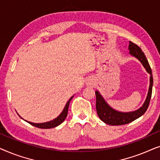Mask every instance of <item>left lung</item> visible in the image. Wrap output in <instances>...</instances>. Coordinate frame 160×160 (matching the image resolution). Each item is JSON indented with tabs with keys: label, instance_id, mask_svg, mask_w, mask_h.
Segmentation results:
<instances>
[{
	"label": "left lung",
	"instance_id": "left-lung-1",
	"mask_svg": "<svg viewBox=\"0 0 160 160\" xmlns=\"http://www.w3.org/2000/svg\"><path fill=\"white\" fill-rule=\"evenodd\" d=\"M129 50L130 53L132 56L138 59L141 61V62L143 64V67L145 68L146 71L150 74V85L149 89H148V92L147 98L145 102H144L143 106L141 107L137 111H132V112H119L111 108L106 102L105 101L103 98L100 95V92L98 91H95L96 95V109H97V113L98 117L102 122L107 124L110 125H122V124H126L130 123L135 120L138 118L141 117L144 113L147 110L151 98H152V86H153V76L152 71L151 69V67L148 62L146 59L145 54L141 48L135 43L130 41L129 44Z\"/></svg>",
	"mask_w": 160,
	"mask_h": 160
}]
</instances>
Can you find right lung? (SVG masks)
<instances>
[{
  "label": "right lung",
  "mask_w": 160,
  "mask_h": 160,
  "mask_svg": "<svg viewBox=\"0 0 160 160\" xmlns=\"http://www.w3.org/2000/svg\"><path fill=\"white\" fill-rule=\"evenodd\" d=\"M72 98H73V97H71V98H70V100L67 102L66 105H65V106L64 109H63L62 112L61 113L60 116L57 117L56 119L52 120V121H50V122H44V123L37 124V123H32V122H28L29 124H31V125L35 126V127H36V128H41V129L53 128H55V127H57V126L60 125L61 123H62V122H64L65 118L67 117L68 111V107H69V103H70V101H71ZM26 122H27V121H26Z\"/></svg>",
  "instance_id": "add662e5"
}]
</instances>
